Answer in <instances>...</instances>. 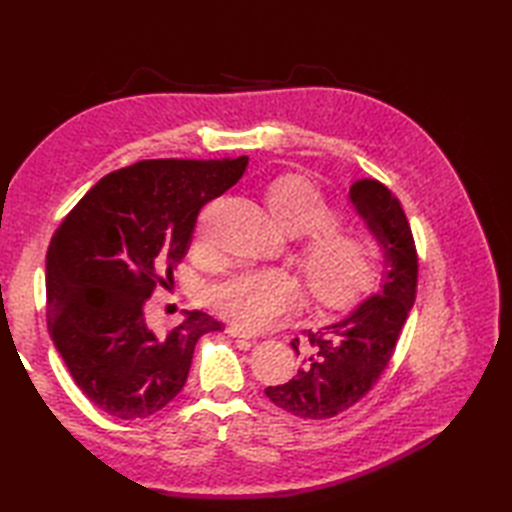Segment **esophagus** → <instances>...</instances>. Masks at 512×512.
Returning <instances> with one entry per match:
<instances>
[{
	"mask_svg": "<svg viewBox=\"0 0 512 512\" xmlns=\"http://www.w3.org/2000/svg\"><path fill=\"white\" fill-rule=\"evenodd\" d=\"M228 334L231 336H235V339H255V334L253 332H248V330H244V328H239V325H228V330H226Z\"/></svg>",
	"mask_w": 512,
	"mask_h": 512,
	"instance_id": "obj_1",
	"label": "esophagus"
}]
</instances>
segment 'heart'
Wrapping results in <instances>:
<instances>
[{
	"instance_id": "1",
	"label": "heart",
	"mask_w": 512,
	"mask_h": 512,
	"mask_svg": "<svg viewBox=\"0 0 512 512\" xmlns=\"http://www.w3.org/2000/svg\"><path fill=\"white\" fill-rule=\"evenodd\" d=\"M268 209L290 235H310L301 266L312 295L323 303H345L376 275L378 248L372 237L332 228L334 209L312 180L284 176L270 184ZM297 277L279 268H250L209 288V303L246 330H262L299 306Z\"/></svg>"
}]
</instances>
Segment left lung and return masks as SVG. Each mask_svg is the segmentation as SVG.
Returning a JSON list of instances; mask_svg holds the SVG:
<instances>
[{"label":"left lung","mask_w":512,"mask_h":512,"mask_svg":"<svg viewBox=\"0 0 512 512\" xmlns=\"http://www.w3.org/2000/svg\"><path fill=\"white\" fill-rule=\"evenodd\" d=\"M347 198L383 250L385 270L380 288L341 319L308 330L303 343L292 339L301 358L297 376L264 391L279 409L299 418H332L361 400L387 367L416 301V246L396 195L378 180L363 178L350 184Z\"/></svg>","instance_id":"8db88e82"}]
</instances>
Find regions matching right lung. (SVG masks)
I'll use <instances>...</instances> for the list:
<instances>
[{"label":"right lung","mask_w":512,"mask_h":512,"mask_svg":"<svg viewBox=\"0 0 512 512\" xmlns=\"http://www.w3.org/2000/svg\"><path fill=\"white\" fill-rule=\"evenodd\" d=\"M248 158L143 160L101 178L61 222L46 255L50 339L74 383L114 418L160 411L187 383L195 343L222 330L202 310L169 332L147 323L158 277L187 255L202 206Z\"/></svg>","instance_id":"1"}]
</instances>
